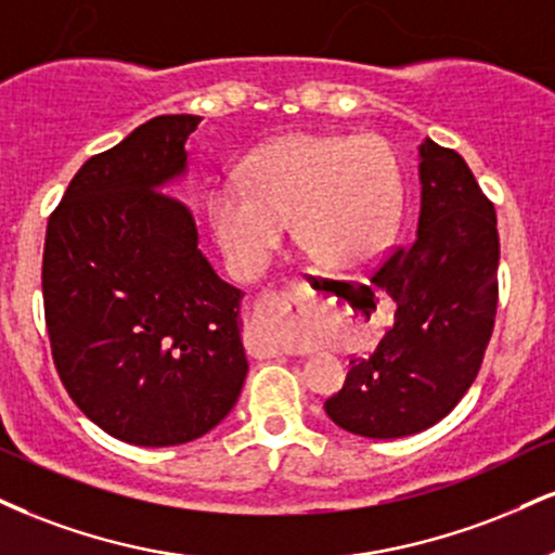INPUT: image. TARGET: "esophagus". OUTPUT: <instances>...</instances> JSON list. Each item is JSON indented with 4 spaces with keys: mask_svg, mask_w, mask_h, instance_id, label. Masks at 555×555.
<instances>
[{
    "mask_svg": "<svg viewBox=\"0 0 555 555\" xmlns=\"http://www.w3.org/2000/svg\"><path fill=\"white\" fill-rule=\"evenodd\" d=\"M299 297H302V289L297 286L292 292H273V295H263L258 299L248 336L253 357L269 359L279 357V353H299L289 336L292 315H295Z\"/></svg>",
    "mask_w": 555,
    "mask_h": 555,
    "instance_id": "1",
    "label": "esophagus"
}]
</instances>
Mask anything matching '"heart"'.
Masks as SVG:
<instances>
[{
  "mask_svg": "<svg viewBox=\"0 0 555 555\" xmlns=\"http://www.w3.org/2000/svg\"><path fill=\"white\" fill-rule=\"evenodd\" d=\"M398 211V165L377 137H282L253 152L243 183L209 196L214 240L245 279L271 263L289 222L297 243L325 263H366L390 243Z\"/></svg>",
  "mask_w": 555,
  "mask_h": 555,
  "instance_id": "b5f03b06",
  "label": "heart"
}]
</instances>
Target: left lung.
<instances>
[{"label": "left lung", "mask_w": 555, "mask_h": 555, "mask_svg": "<svg viewBox=\"0 0 555 555\" xmlns=\"http://www.w3.org/2000/svg\"><path fill=\"white\" fill-rule=\"evenodd\" d=\"M418 180L416 237L372 273L396 320L325 400L331 422L359 437H409L444 418L476 379L496 318L493 204L465 159L431 139L418 146Z\"/></svg>", "instance_id": "1"}]
</instances>
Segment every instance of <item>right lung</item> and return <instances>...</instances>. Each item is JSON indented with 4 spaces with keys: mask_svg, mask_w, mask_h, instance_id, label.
I'll return each instance as SVG.
<instances>
[{
    "mask_svg": "<svg viewBox=\"0 0 555 555\" xmlns=\"http://www.w3.org/2000/svg\"><path fill=\"white\" fill-rule=\"evenodd\" d=\"M202 116H157L90 157L51 214L43 307L53 364L77 409L139 447L185 444L237 403L248 375L243 292L198 250L189 172Z\"/></svg>",
    "mask_w": 555,
    "mask_h": 555,
    "instance_id": "add662e5",
    "label": "right lung"
}]
</instances>
